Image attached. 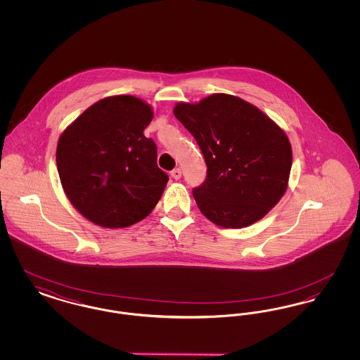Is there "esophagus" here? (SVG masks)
Segmentation results:
<instances>
[{"label":"esophagus","instance_id":"esophagus-1","mask_svg":"<svg viewBox=\"0 0 360 360\" xmlns=\"http://www.w3.org/2000/svg\"><path fill=\"white\" fill-rule=\"evenodd\" d=\"M181 175H182V172H181V169H174L172 172V176L175 179V181H178L179 178H181Z\"/></svg>","mask_w":360,"mask_h":360}]
</instances>
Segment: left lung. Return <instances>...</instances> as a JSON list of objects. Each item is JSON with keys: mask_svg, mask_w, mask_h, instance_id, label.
Instances as JSON below:
<instances>
[{"mask_svg": "<svg viewBox=\"0 0 360 360\" xmlns=\"http://www.w3.org/2000/svg\"><path fill=\"white\" fill-rule=\"evenodd\" d=\"M174 116L205 158V182L193 190V197L207 220L224 228H244L279 202L289 185L291 144L259 108L216 93L198 103H176Z\"/></svg>", "mask_w": 360, "mask_h": 360, "instance_id": "left-lung-1", "label": "left lung"}]
</instances>
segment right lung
<instances>
[{
  "label": "right lung",
  "mask_w": 360,
  "mask_h": 360,
  "mask_svg": "<svg viewBox=\"0 0 360 360\" xmlns=\"http://www.w3.org/2000/svg\"><path fill=\"white\" fill-rule=\"evenodd\" d=\"M153 108L129 94L89 106L62 132L56 166L71 205L103 228H127L146 219L169 176L156 165V146L143 131Z\"/></svg>",
  "instance_id": "right-lung-1"
}]
</instances>
